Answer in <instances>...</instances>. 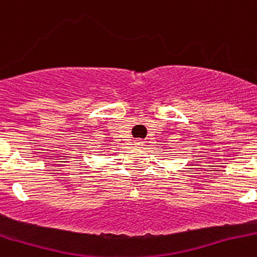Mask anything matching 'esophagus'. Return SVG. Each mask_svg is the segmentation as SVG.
Here are the masks:
<instances>
[{
    "label": "esophagus",
    "instance_id": "obj_1",
    "mask_svg": "<svg viewBox=\"0 0 257 257\" xmlns=\"http://www.w3.org/2000/svg\"><path fill=\"white\" fill-rule=\"evenodd\" d=\"M135 144H136V146H142L143 142L142 140H135Z\"/></svg>",
    "mask_w": 257,
    "mask_h": 257
}]
</instances>
